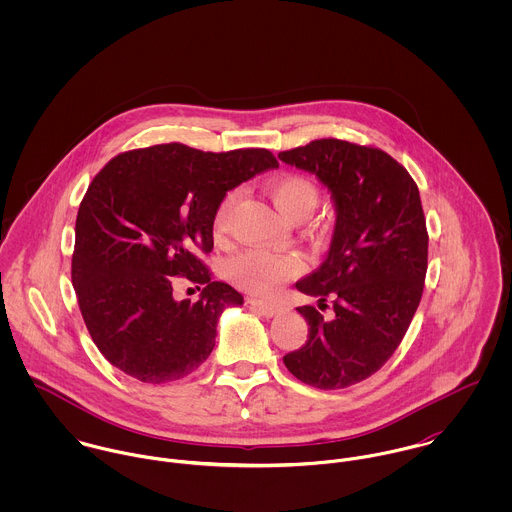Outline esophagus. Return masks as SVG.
I'll use <instances>...</instances> for the list:
<instances>
[{
  "mask_svg": "<svg viewBox=\"0 0 512 512\" xmlns=\"http://www.w3.org/2000/svg\"><path fill=\"white\" fill-rule=\"evenodd\" d=\"M248 303L252 305V309H256L258 313H262L264 317H274L276 313H280V307L274 303H266L262 299H248Z\"/></svg>",
  "mask_w": 512,
  "mask_h": 512,
  "instance_id": "obj_1",
  "label": "esophagus"
}]
</instances>
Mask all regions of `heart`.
Instances as JSON below:
<instances>
[{"label": "heart", "instance_id": "1", "mask_svg": "<svg viewBox=\"0 0 512 512\" xmlns=\"http://www.w3.org/2000/svg\"><path fill=\"white\" fill-rule=\"evenodd\" d=\"M266 191L290 222L307 219L319 205V187L305 175H286L266 185ZM238 201V191H228L215 213V236L224 238ZM301 270V260L295 254H274L266 250H246L226 262V278L240 290L254 295H274L284 282Z\"/></svg>", "mask_w": 512, "mask_h": 512}]
</instances>
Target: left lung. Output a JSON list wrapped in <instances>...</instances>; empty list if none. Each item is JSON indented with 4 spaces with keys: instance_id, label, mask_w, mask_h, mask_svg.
Wrapping results in <instances>:
<instances>
[{
    "instance_id": "1",
    "label": "left lung",
    "mask_w": 512,
    "mask_h": 512,
    "mask_svg": "<svg viewBox=\"0 0 512 512\" xmlns=\"http://www.w3.org/2000/svg\"><path fill=\"white\" fill-rule=\"evenodd\" d=\"M278 157L313 173L337 207L325 262L295 284L317 297L319 309L297 307L309 333L284 365L309 386L347 388L392 357L420 305L430 238L420 191L378 147L327 138ZM325 308L332 309L329 316L322 315Z\"/></svg>"
}]
</instances>
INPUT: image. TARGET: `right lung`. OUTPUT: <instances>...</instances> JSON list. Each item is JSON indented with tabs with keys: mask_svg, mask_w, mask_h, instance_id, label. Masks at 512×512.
I'll use <instances>...</instances> for the list:
<instances>
[{
	"mask_svg": "<svg viewBox=\"0 0 512 512\" xmlns=\"http://www.w3.org/2000/svg\"><path fill=\"white\" fill-rule=\"evenodd\" d=\"M272 151L161 144L118 153L92 179L74 228L73 286L108 363L146 384L185 378L215 349L217 321L242 295L213 282L203 256L226 191L278 167ZM177 279L204 288L177 302Z\"/></svg>",
	"mask_w": 512,
	"mask_h": 512,
	"instance_id": "right-lung-1",
	"label": "right lung"
}]
</instances>
